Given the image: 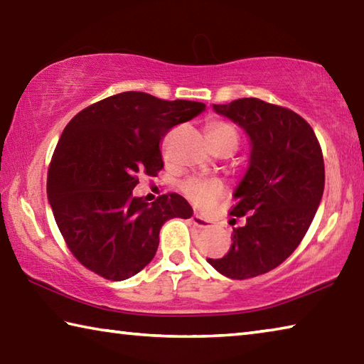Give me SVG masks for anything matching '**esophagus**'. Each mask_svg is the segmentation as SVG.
Returning <instances> with one entry per match:
<instances>
[{"instance_id": "1", "label": "esophagus", "mask_w": 364, "mask_h": 364, "mask_svg": "<svg viewBox=\"0 0 364 364\" xmlns=\"http://www.w3.org/2000/svg\"><path fill=\"white\" fill-rule=\"evenodd\" d=\"M193 223L196 224L197 228H213L215 226V223L211 221V220H208V218H205V216H202V215H194L193 216Z\"/></svg>"}]
</instances>
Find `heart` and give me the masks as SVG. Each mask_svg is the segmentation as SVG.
Segmentation results:
<instances>
[{
  "label": "heart",
  "mask_w": 364,
  "mask_h": 364,
  "mask_svg": "<svg viewBox=\"0 0 364 364\" xmlns=\"http://www.w3.org/2000/svg\"><path fill=\"white\" fill-rule=\"evenodd\" d=\"M208 140L230 138L237 144V132L232 125L224 121H211L205 127ZM183 191L191 199L200 205H208L221 194V184L210 180H189L183 184Z\"/></svg>",
  "instance_id": "b5f03b06"
}]
</instances>
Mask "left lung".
<instances>
[{
  "label": "left lung",
  "mask_w": 364,
  "mask_h": 364,
  "mask_svg": "<svg viewBox=\"0 0 364 364\" xmlns=\"http://www.w3.org/2000/svg\"><path fill=\"white\" fill-rule=\"evenodd\" d=\"M250 138V162L234 191L230 215H247L234 229L228 255L210 259L229 279H251L275 269L299 245L320 207L325 164L310 125L294 111L259 98L213 105Z\"/></svg>",
  "instance_id": "8db88e82"
}]
</instances>
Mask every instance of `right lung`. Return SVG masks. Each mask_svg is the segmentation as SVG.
<instances>
[{"label": "right lung", "mask_w": 364, "mask_h": 364, "mask_svg": "<svg viewBox=\"0 0 364 364\" xmlns=\"http://www.w3.org/2000/svg\"><path fill=\"white\" fill-rule=\"evenodd\" d=\"M202 111L200 102L122 92L68 122L50 161L48 199L82 266L108 280L130 279L154 257L165 221L193 216L180 194L149 203L132 191L138 176H156L164 167L159 144L165 134Z\"/></svg>", "instance_id": "1"}]
</instances>
